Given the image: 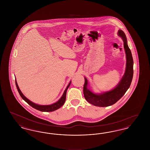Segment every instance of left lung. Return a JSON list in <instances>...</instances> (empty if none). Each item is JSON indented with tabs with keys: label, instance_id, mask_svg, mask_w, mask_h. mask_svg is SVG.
<instances>
[{
	"label": "left lung",
	"instance_id": "8db88e82",
	"mask_svg": "<svg viewBox=\"0 0 150 150\" xmlns=\"http://www.w3.org/2000/svg\"><path fill=\"white\" fill-rule=\"evenodd\" d=\"M117 34L124 42V48L126 54L127 63L125 71L118 84L114 89L101 93H94L88 88V82L86 78L83 87L84 96L86 100L94 106L107 107L115 104L121 98L130 87L133 76V59L131 51L128 45L125 33L118 30Z\"/></svg>",
	"mask_w": 150,
	"mask_h": 150
}]
</instances>
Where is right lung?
<instances>
[{
    "label": "right lung",
    "mask_w": 150,
    "mask_h": 150,
    "mask_svg": "<svg viewBox=\"0 0 150 150\" xmlns=\"http://www.w3.org/2000/svg\"><path fill=\"white\" fill-rule=\"evenodd\" d=\"M16 81V85L17 86V89L18 90V92L20 94V95L21 96L22 98L24 100L25 102H26L29 105H30L31 107L35 108L36 110L40 111H43V112H52L53 111H55L57 109L59 108L62 106L64 105L65 100H66V92H67V90L69 88V87L70 86V84L71 83V81H70V82L69 83V84H68V86H67L66 88L64 90V92L63 93L62 97L60 98V99L58 100L57 102L52 104L50 105H38V104H36L35 103L31 102V100H30L29 99H28L22 93L21 90L19 88V86H18L16 79L15 80Z\"/></svg>",
    "instance_id": "add662e5"
}]
</instances>
